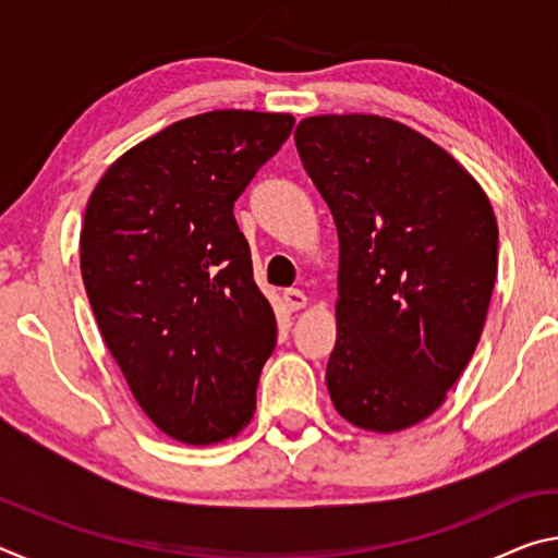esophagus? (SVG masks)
Returning a JSON list of instances; mask_svg holds the SVG:
<instances>
[{
	"label": "esophagus",
	"mask_w": 558,
	"mask_h": 558,
	"mask_svg": "<svg viewBox=\"0 0 558 558\" xmlns=\"http://www.w3.org/2000/svg\"><path fill=\"white\" fill-rule=\"evenodd\" d=\"M282 300H286V307L288 310H292V313H295V310H302L307 305V295L302 290H295V288H290V290H286L282 292Z\"/></svg>",
	"instance_id": "1"
}]
</instances>
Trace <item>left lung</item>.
Listing matches in <instances>:
<instances>
[{
  "mask_svg": "<svg viewBox=\"0 0 558 558\" xmlns=\"http://www.w3.org/2000/svg\"><path fill=\"white\" fill-rule=\"evenodd\" d=\"M295 145L339 235L329 396L356 428H411L440 409L483 335L493 204L456 157L391 118H305Z\"/></svg>",
  "mask_w": 558,
  "mask_h": 558,
  "instance_id": "obj_1",
  "label": "left lung"
}]
</instances>
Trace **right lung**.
I'll use <instances>...</instances> for the list:
<instances>
[{"label":"right lung","mask_w":558,"mask_h":558,"mask_svg":"<svg viewBox=\"0 0 558 558\" xmlns=\"http://www.w3.org/2000/svg\"><path fill=\"white\" fill-rule=\"evenodd\" d=\"M288 112L211 110L128 149L93 189L81 276L140 409L169 438L239 436L276 349L233 202L286 143Z\"/></svg>","instance_id":"1"}]
</instances>
